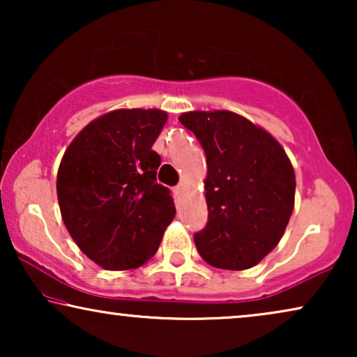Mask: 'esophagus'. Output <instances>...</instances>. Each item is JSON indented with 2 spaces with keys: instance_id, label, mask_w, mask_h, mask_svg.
Wrapping results in <instances>:
<instances>
[{
  "instance_id": "obj_1",
  "label": "esophagus",
  "mask_w": 357,
  "mask_h": 357,
  "mask_svg": "<svg viewBox=\"0 0 357 357\" xmlns=\"http://www.w3.org/2000/svg\"><path fill=\"white\" fill-rule=\"evenodd\" d=\"M174 192H175V195H177V197H182L183 192H185V183H178L177 187L174 188Z\"/></svg>"
}]
</instances>
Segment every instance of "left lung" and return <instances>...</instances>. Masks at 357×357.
Returning a JSON list of instances; mask_svg holds the SVG:
<instances>
[{
  "label": "left lung",
  "instance_id": "1",
  "mask_svg": "<svg viewBox=\"0 0 357 357\" xmlns=\"http://www.w3.org/2000/svg\"><path fill=\"white\" fill-rule=\"evenodd\" d=\"M178 120L197 136L208 164V224L195 234L197 250L214 268L248 270L286 231L294 209V167L266 130L234 112H185Z\"/></svg>",
  "mask_w": 357,
  "mask_h": 357
}]
</instances>
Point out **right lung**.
Listing matches in <instances>:
<instances>
[{"instance_id":"1","label":"right lung","mask_w":357,"mask_h":357,"mask_svg":"<svg viewBox=\"0 0 357 357\" xmlns=\"http://www.w3.org/2000/svg\"><path fill=\"white\" fill-rule=\"evenodd\" d=\"M167 121L159 109H119L86 125L58 167L63 222L87 258L110 271L144 265L175 216L169 188L155 182L153 151Z\"/></svg>"}]
</instances>
